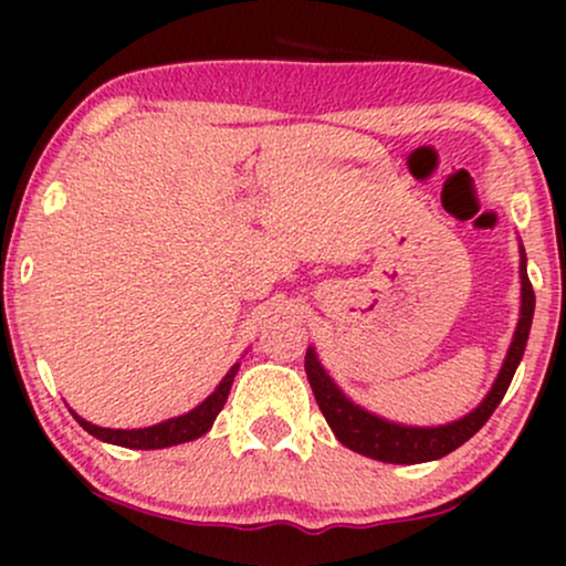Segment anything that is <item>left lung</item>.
I'll use <instances>...</instances> for the list:
<instances>
[{
	"label": "left lung",
	"mask_w": 566,
	"mask_h": 566,
	"mask_svg": "<svg viewBox=\"0 0 566 566\" xmlns=\"http://www.w3.org/2000/svg\"><path fill=\"white\" fill-rule=\"evenodd\" d=\"M518 279H522V305H518V322L516 329H513V340L503 359V367H500L497 378L484 399L469 415L452 420V423L405 426L369 412V409L350 401L340 391V386L329 378V373L324 369L319 356H316V348L308 346V350H305V375H308L311 391H314L316 405H319L322 415L327 418L329 428H333L335 439L343 447H348V450L365 454V458L396 465L439 460L452 450H458L460 444H465L490 420V415L495 412L500 401H503L513 380V373H516L518 361L524 356V348H527L532 314H535V292H532L527 276V255H524L522 244H518Z\"/></svg>",
	"instance_id": "obj_1"
}]
</instances>
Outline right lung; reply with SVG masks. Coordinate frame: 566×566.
<instances>
[{
	"instance_id": "add662e5",
	"label": "right lung",
	"mask_w": 566,
	"mask_h": 566,
	"mask_svg": "<svg viewBox=\"0 0 566 566\" xmlns=\"http://www.w3.org/2000/svg\"><path fill=\"white\" fill-rule=\"evenodd\" d=\"M239 373V361L233 365L226 378L218 382V388L207 396L201 405H197L193 409H188L186 415H178V418L170 420H161L157 426H148V428H101L90 420L80 418V415L71 409V415L76 418L84 431L93 433L95 439L108 441V444L116 447H129V450H165V447H175V444H184V441H193L199 439L201 433H207L216 423L218 412L223 409L226 399H229L231 391V382L237 378Z\"/></svg>"
}]
</instances>
